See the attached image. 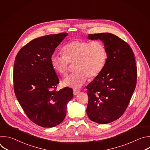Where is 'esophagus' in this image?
<instances>
[{
	"instance_id": "obj_1",
	"label": "esophagus",
	"mask_w": 150,
	"mask_h": 150,
	"mask_svg": "<svg viewBox=\"0 0 150 150\" xmlns=\"http://www.w3.org/2000/svg\"><path fill=\"white\" fill-rule=\"evenodd\" d=\"M73 92H74V96H76V95H77L78 94H79V93L80 91H79V90H74Z\"/></svg>"
}]
</instances>
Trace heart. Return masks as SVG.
I'll return each instance as SVG.
<instances>
[{"label": "heart", "mask_w": 150, "mask_h": 150, "mask_svg": "<svg viewBox=\"0 0 150 150\" xmlns=\"http://www.w3.org/2000/svg\"><path fill=\"white\" fill-rule=\"evenodd\" d=\"M63 55L53 54L50 57L54 71L62 76L67 75L69 62L75 63L76 72L63 81L65 87L79 88L86 82L88 76L93 78L103 71L107 59V53L102 42L98 40L91 42L75 40L62 49Z\"/></svg>", "instance_id": "1"}]
</instances>
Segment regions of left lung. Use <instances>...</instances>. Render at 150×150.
Wrapping results in <instances>:
<instances>
[{"label":"left lung","instance_id":"obj_1","mask_svg":"<svg viewBox=\"0 0 150 150\" xmlns=\"http://www.w3.org/2000/svg\"><path fill=\"white\" fill-rule=\"evenodd\" d=\"M88 38L100 40L108 57L101 72L86 87L87 114L91 120L107 124L123 114L134 92L137 77L134 54L129 45L111 33L89 34Z\"/></svg>","mask_w":150,"mask_h":150}]
</instances>
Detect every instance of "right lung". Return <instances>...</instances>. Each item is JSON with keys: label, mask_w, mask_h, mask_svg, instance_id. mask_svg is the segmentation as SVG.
Instances as JSON below:
<instances>
[{"label": "right lung", "mask_w": 150, "mask_h": 150, "mask_svg": "<svg viewBox=\"0 0 150 150\" xmlns=\"http://www.w3.org/2000/svg\"><path fill=\"white\" fill-rule=\"evenodd\" d=\"M68 35L63 33L35 38L15 57L13 78L16 97L28 118L41 127L62 123L67 104L74 96L68 87L56 90L59 79L50 62L55 49Z\"/></svg>", "instance_id": "add662e5"}]
</instances>
